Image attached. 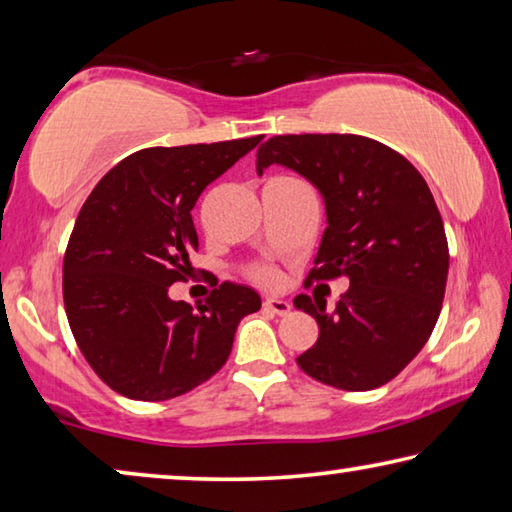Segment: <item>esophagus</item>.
<instances>
[{
  "instance_id": "1",
  "label": "esophagus",
  "mask_w": 512,
  "mask_h": 512,
  "mask_svg": "<svg viewBox=\"0 0 512 512\" xmlns=\"http://www.w3.org/2000/svg\"><path fill=\"white\" fill-rule=\"evenodd\" d=\"M264 310H269L278 316H287L291 312V303L289 300H282V298H266L264 300Z\"/></svg>"
}]
</instances>
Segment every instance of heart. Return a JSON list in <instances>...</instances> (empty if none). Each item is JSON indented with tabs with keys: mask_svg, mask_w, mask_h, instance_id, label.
Returning <instances> with one entry per match:
<instances>
[{
	"mask_svg": "<svg viewBox=\"0 0 512 512\" xmlns=\"http://www.w3.org/2000/svg\"><path fill=\"white\" fill-rule=\"evenodd\" d=\"M250 278H253L257 285H264V287H275L280 282V273L275 266L269 264H259L255 266L253 271H250Z\"/></svg>",
	"mask_w": 512,
	"mask_h": 512,
	"instance_id": "1",
	"label": "heart"
}]
</instances>
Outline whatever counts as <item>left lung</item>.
<instances>
[{"mask_svg": "<svg viewBox=\"0 0 512 512\" xmlns=\"http://www.w3.org/2000/svg\"><path fill=\"white\" fill-rule=\"evenodd\" d=\"M271 164L296 170L326 202L307 282H351L332 312L321 298H294L319 323L298 367L346 392L389 383L424 348L442 310L449 246L431 189L403 154L358 134L273 136L257 150V173Z\"/></svg>", "mask_w": 512, "mask_h": 512, "instance_id": "8db88e82", "label": "left lung"}]
</instances>
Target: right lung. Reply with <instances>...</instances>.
<instances>
[{"label": "right lung", "instance_id": "1", "mask_svg": "<svg viewBox=\"0 0 512 512\" xmlns=\"http://www.w3.org/2000/svg\"><path fill=\"white\" fill-rule=\"evenodd\" d=\"M262 136L148 148L97 182L72 227L63 257V303L79 351L113 392L168 401L214 376L255 289L223 282L205 303L170 300L198 250L191 209L200 193Z\"/></svg>", "mask_w": 512, "mask_h": 512}]
</instances>
